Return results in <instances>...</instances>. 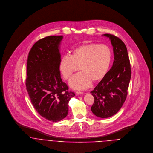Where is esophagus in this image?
Wrapping results in <instances>:
<instances>
[{"label":"esophagus","instance_id":"34e87169","mask_svg":"<svg viewBox=\"0 0 153 153\" xmlns=\"http://www.w3.org/2000/svg\"><path fill=\"white\" fill-rule=\"evenodd\" d=\"M83 94L82 92H80V91H76V95H81V94Z\"/></svg>","mask_w":153,"mask_h":153}]
</instances>
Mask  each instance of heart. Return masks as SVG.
Segmentation results:
<instances>
[{
    "label": "heart",
    "mask_w": 153,
    "mask_h": 153,
    "mask_svg": "<svg viewBox=\"0 0 153 153\" xmlns=\"http://www.w3.org/2000/svg\"><path fill=\"white\" fill-rule=\"evenodd\" d=\"M111 60V52L104 44L81 45L75 48L69 55L63 56L59 69L64 78L67 79L79 71L81 73L74 76L69 85L77 89H86L92 81H101L107 74Z\"/></svg>",
    "instance_id": "obj_1"
}]
</instances>
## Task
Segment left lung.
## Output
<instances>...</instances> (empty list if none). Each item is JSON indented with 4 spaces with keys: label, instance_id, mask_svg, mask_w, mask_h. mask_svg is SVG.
I'll use <instances>...</instances> for the list:
<instances>
[{
    "label": "left lung",
    "instance_id": "obj_1",
    "mask_svg": "<svg viewBox=\"0 0 153 153\" xmlns=\"http://www.w3.org/2000/svg\"><path fill=\"white\" fill-rule=\"evenodd\" d=\"M113 46L114 61L109 71L96 87L91 92L94 102L92 113L102 118L115 115L122 107L128 94L131 76V65L127 49L118 37L104 34Z\"/></svg>",
    "mask_w": 153,
    "mask_h": 153
}]
</instances>
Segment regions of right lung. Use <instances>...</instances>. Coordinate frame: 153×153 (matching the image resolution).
Wrapping results in <instances>:
<instances>
[{
    "label": "right lung",
    "instance_id": "obj_1",
    "mask_svg": "<svg viewBox=\"0 0 153 153\" xmlns=\"http://www.w3.org/2000/svg\"><path fill=\"white\" fill-rule=\"evenodd\" d=\"M63 36L38 41L29 51L26 87L35 109L44 118L58 122L68 114V102L75 96L61 78L59 45Z\"/></svg>",
    "mask_w": 153,
    "mask_h": 153
}]
</instances>
